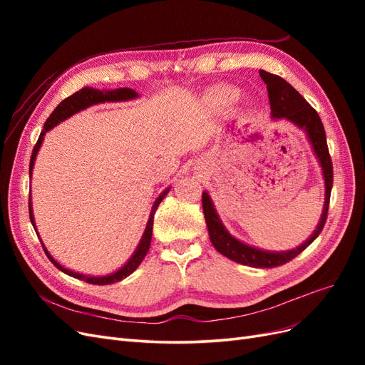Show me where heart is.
Listing matches in <instances>:
<instances>
[{"mask_svg":"<svg viewBox=\"0 0 365 365\" xmlns=\"http://www.w3.org/2000/svg\"><path fill=\"white\" fill-rule=\"evenodd\" d=\"M239 97V93L236 88L233 86H227V85H220L216 86L210 93V98H212L213 103L219 105V106H228V105H233Z\"/></svg>","mask_w":365,"mask_h":365,"instance_id":"b5f03b06","label":"heart"}]
</instances>
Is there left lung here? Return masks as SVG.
<instances>
[{
  "label": "left lung",
  "mask_w": 365,
  "mask_h": 365,
  "mask_svg": "<svg viewBox=\"0 0 365 365\" xmlns=\"http://www.w3.org/2000/svg\"><path fill=\"white\" fill-rule=\"evenodd\" d=\"M259 74L268 90L271 117L274 120L284 118L291 121V123L295 125L298 129L304 130L307 141L311 143L312 150L319 163V168H322L324 178V205L322 217H319V222L311 237L304 240L302 245L288 251H267L244 244V242H240L235 236H231L230 231L222 224V220H220L212 197H210L207 192H202V208L208 228V236L216 251H219L222 256L228 257L230 260H235L242 264H248V267L274 268L292 260L295 256H298V254L311 245L318 237V235L322 233L327 217L330 192H332L334 168L332 160H330L329 155L324 126L315 109L304 101L302 94L298 93L292 85L282 79L280 76L271 74L264 70H259Z\"/></svg>",
  "instance_id": "1"
}]
</instances>
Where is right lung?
Listing matches in <instances>:
<instances>
[{"mask_svg":"<svg viewBox=\"0 0 365 365\" xmlns=\"http://www.w3.org/2000/svg\"><path fill=\"white\" fill-rule=\"evenodd\" d=\"M138 97V93H135L134 90H130V88H117V90H96V88H91V86H85L82 88V90H79L77 93H74L73 96L67 97L65 101H62L56 109L50 114V117L47 118L46 125H43V129L41 132V135L38 138V143L35 145V148H33V152H31V158H30V169H29V173L31 176V172H33V165H35V161H36V155L38 152L41 149V145L43 141V135L47 134L48 130H51L54 126H58L61 121L70 118L71 115H74L76 113L79 111H83V109L90 108L93 105H98V103H105V102H128V101H132V98H137ZM170 187H168L158 197L157 201L153 202L152 205V210H150V215H149V220L146 224V230L145 233H143V237L140 239V244L137 245L134 254L129 257V260L121 267L120 269L114 271L113 274H108V275H86V274H81V272H76V271H71L68 268L62 267V264L54 260L51 254L48 252V250L46 248V245L42 244L43 247V251H46L47 257L51 260V263L56 267L58 269H61L62 272H65L67 275H70V277H74V279H79V280H83L86 283H91V284H111V283H115V282H120L126 279L128 275H130L132 272H134L138 264L143 262V259L146 257V254L149 251V247H150V240H152V228H153V215H155L157 208L160 205V202L164 200V196L169 193ZM29 213H30V220H31V225L33 228H35L36 235H38V230H36V224H35V217H33V207H31V196H30V201H29Z\"/></svg>","mask_w":365,"mask_h":365,"instance_id":"obj_1","label":"right lung"}]
</instances>
